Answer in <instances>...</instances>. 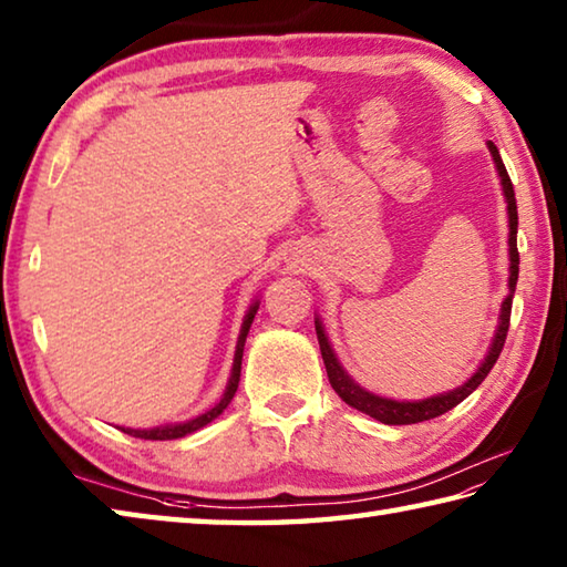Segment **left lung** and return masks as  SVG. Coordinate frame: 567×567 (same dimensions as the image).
I'll use <instances>...</instances> for the list:
<instances>
[{
  "label": "left lung",
  "instance_id": "obj_1",
  "mask_svg": "<svg viewBox=\"0 0 567 567\" xmlns=\"http://www.w3.org/2000/svg\"><path fill=\"white\" fill-rule=\"evenodd\" d=\"M488 151H491L493 166H496L501 190H503V198H506V210H508V295H506V300L501 302L498 324H496V332H493L488 352H486V357H483V362L478 364L476 372H473L466 379V382H463L456 389L444 391V394H434V396L416 399V401H399V399L379 396V394H374V391H367L364 386H359L354 379L347 374V369L339 364L334 349H332V344H329V339L324 334L322 319L315 317L319 352H322V359H324L329 384H332V389L337 391L339 399H342L344 404H349L357 411H362V414L372 416L377 421H382V424H389V426L419 424V421H429V419H436L441 414H446V411H451L456 404H461V401L466 399L471 391L478 389L483 379L488 377L493 364H496L503 344H506L508 322H511V305H513V295H516L518 262H520L518 245H516V238H518V208H516V193H513V183L508 178L506 166H503L496 143L488 141Z\"/></svg>",
  "mask_w": 567,
  "mask_h": 567
}]
</instances>
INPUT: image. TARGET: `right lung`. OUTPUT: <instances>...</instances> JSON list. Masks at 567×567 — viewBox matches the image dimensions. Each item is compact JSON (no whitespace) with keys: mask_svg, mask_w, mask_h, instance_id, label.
<instances>
[{"mask_svg":"<svg viewBox=\"0 0 567 567\" xmlns=\"http://www.w3.org/2000/svg\"><path fill=\"white\" fill-rule=\"evenodd\" d=\"M257 310H260V300H255L248 312H245V319H243V327H240V334H238V344H235V357H233V369H230V379H228V386H225L223 396L218 404H215L213 409L203 411V414L193 416L188 421H181V424H163V426H153V429H128V426H121L123 434L128 436H136V439H148V441H171V439H183L193 434V431L203 429L205 424H210L213 419H218L225 409H228V404L235 396V391H238V384H240V364H243V349H245V339H248V332H250V324L252 319L257 315Z\"/></svg>","mask_w":567,"mask_h":567,"instance_id":"add662e5","label":"right lung"}]
</instances>
